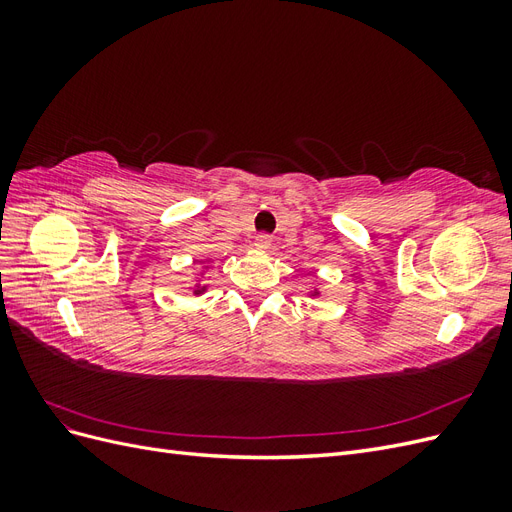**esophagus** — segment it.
Returning a JSON list of instances; mask_svg holds the SVG:
<instances>
[{
    "instance_id": "1",
    "label": "esophagus",
    "mask_w": 512,
    "mask_h": 512,
    "mask_svg": "<svg viewBox=\"0 0 512 512\" xmlns=\"http://www.w3.org/2000/svg\"><path fill=\"white\" fill-rule=\"evenodd\" d=\"M269 245H271V237L267 235V232H258L254 239L256 250H269Z\"/></svg>"
}]
</instances>
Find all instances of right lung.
Here are the masks:
<instances>
[{"label": "right lung", "mask_w": 512, "mask_h": 512, "mask_svg": "<svg viewBox=\"0 0 512 512\" xmlns=\"http://www.w3.org/2000/svg\"><path fill=\"white\" fill-rule=\"evenodd\" d=\"M203 290H205V288H198V290H194V292H196V294H200Z\"/></svg>", "instance_id": "right-lung-1"}]
</instances>
